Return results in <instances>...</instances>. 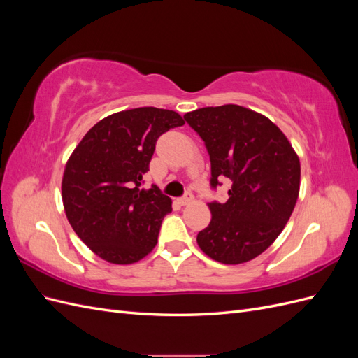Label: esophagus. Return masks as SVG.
I'll return each instance as SVG.
<instances>
[{"mask_svg":"<svg viewBox=\"0 0 358 358\" xmlns=\"http://www.w3.org/2000/svg\"><path fill=\"white\" fill-rule=\"evenodd\" d=\"M194 200V196H192V192H185L183 194V196L179 199V203L182 204V206H185V204H188V203H191Z\"/></svg>","mask_w":358,"mask_h":358,"instance_id":"esophagus-1","label":"esophagus"}]
</instances>
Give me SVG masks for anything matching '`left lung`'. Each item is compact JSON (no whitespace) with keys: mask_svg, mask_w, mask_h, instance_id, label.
<instances>
[{"mask_svg":"<svg viewBox=\"0 0 358 358\" xmlns=\"http://www.w3.org/2000/svg\"><path fill=\"white\" fill-rule=\"evenodd\" d=\"M183 117L209 152L210 187L231 180L229 200L209 204L212 220L197 243L215 262L246 263L276 241L294 210L299 157L268 117L246 107H203Z\"/></svg>","mask_w":358,"mask_h":358,"instance_id":"left-lung-1","label":"left lung"}]
</instances>
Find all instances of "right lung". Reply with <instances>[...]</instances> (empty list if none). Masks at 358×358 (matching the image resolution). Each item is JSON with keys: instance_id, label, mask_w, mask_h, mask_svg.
<instances>
[{"instance_id": "right-lung-1", "label": "right lung", "mask_w": 358, "mask_h": 358, "mask_svg": "<svg viewBox=\"0 0 358 358\" xmlns=\"http://www.w3.org/2000/svg\"><path fill=\"white\" fill-rule=\"evenodd\" d=\"M179 113L157 107L117 112L96 122L67 161L62 203L82 242L113 264H131L158 242L171 199L143 189L157 140L182 127Z\"/></svg>"}]
</instances>
